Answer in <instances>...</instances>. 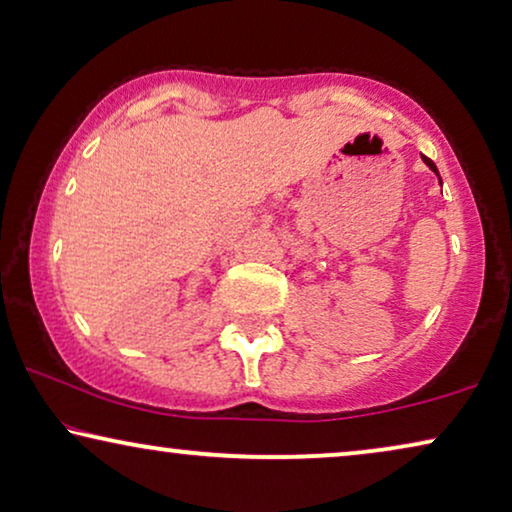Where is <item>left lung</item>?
<instances>
[{"instance_id":"obj_1","label":"left lung","mask_w":512,"mask_h":512,"mask_svg":"<svg viewBox=\"0 0 512 512\" xmlns=\"http://www.w3.org/2000/svg\"><path fill=\"white\" fill-rule=\"evenodd\" d=\"M421 158H423V163H425L427 167H430V170H432V172H434V174H437V177H439V170H437V165H434V163H432V160H430V158H427V156H423V154H421ZM439 183H441V177H439Z\"/></svg>"}]
</instances>
